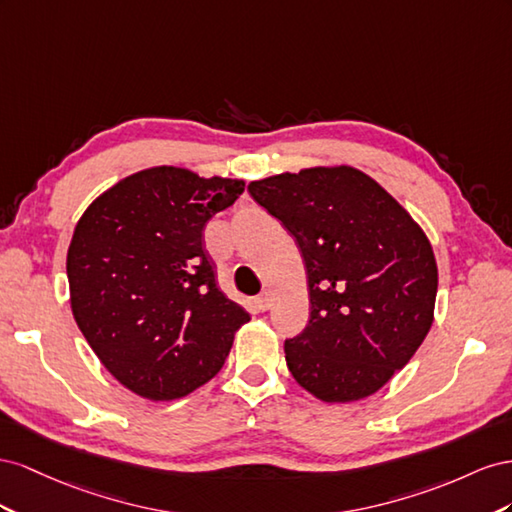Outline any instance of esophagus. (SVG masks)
I'll return each instance as SVG.
<instances>
[{
  "instance_id": "esophagus-1",
  "label": "esophagus",
  "mask_w": 512,
  "mask_h": 512,
  "mask_svg": "<svg viewBox=\"0 0 512 512\" xmlns=\"http://www.w3.org/2000/svg\"><path fill=\"white\" fill-rule=\"evenodd\" d=\"M255 304H257L259 311H268L270 304H272V291L270 289L261 291V294L257 296V300H255Z\"/></svg>"
}]
</instances>
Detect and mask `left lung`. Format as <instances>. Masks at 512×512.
Instances as JSON below:
<instances>
[{
    "mask_svg": "<svg viewBox=\"0 0 512 512\" xmlns=\"http://www.w3.org/2000/svg\"><path fill=\"white\" fill-rule=\"evenodd\" d=\"M296 238L311 313L285 341L296 382L328 403L377 392L433 324L431 244L397 201L352 167L304 169L248 184Z\"/></svg>",
    "mask_w": 512,
    "mask_h": 512,
    "instance_id": "left-lung-1",
    "label": "left lung"
}]
</instances>
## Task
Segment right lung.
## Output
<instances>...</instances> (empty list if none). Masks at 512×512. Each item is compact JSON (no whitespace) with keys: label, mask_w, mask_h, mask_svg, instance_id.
Segmentation results:
<instances>
[{"label":"right lung","mask_w":512,"mask_h":512,"mask_svg":"<svg viewBox=\"0 0 512 512\" xmlns=\"http://www.w3.org/2000/svg\"><path fill=\"white\" fill-rule=\"evenodd\" d=\"M244 182L145 169L85 210L68 248L72 315L109 373L145 399H180L223 369L242 306L216 285L203 227Z\"/></svg>","instance_id":"right-lung-1"}]
</instances>
